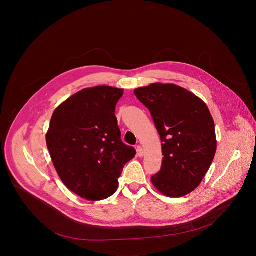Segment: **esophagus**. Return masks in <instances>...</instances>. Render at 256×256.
I'll list each match as a JSON object with an SVG mask.
<instances>
[{
	"label": "esophagus",
	"instance_id": "34e87169",
	"mask_svg": "<svg viewBox=\"0 0 256 256\" xmlns=\"http://www.w3.org/2000/svg\"><path fill=\"white\" fill-rule=\"evenodd\" d=\"M137 153H138V156H140V158H142L143 156H144V149H143V147L142 146H138L137 147Z\"/></svg>",
	"mask_w": 256,
	"mask_h": 256
}]
</instances>
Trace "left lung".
Here are the masks:
<instances>
[{
  "label": "left lung",
  "instance_id": "obj_1",
  "mask_svg": "<svg viewBox=\"0 0 256 256\" xmlns=\"http://www.w3.org/2000/svg\"><path fill=\"white\" fill-rule=\"evenodd\" d=\"M134 92L150 111L162 140V168L151 177L152 184L168 198L190 194L205 177L216 153L209 108L194 94L173 83H152Z\"/></svg>",
  "mask_w": 256,
  "mask_h": 256
}]
</instances>
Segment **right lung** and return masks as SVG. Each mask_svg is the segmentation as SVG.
Listing matches in <instances>:
<instances>
[{"label":"right lung","mask_w":256,"mask_h":256,"mask_svg":"<svg viewBox=\"0 0 256 256\" xmlns=\"http://www.w3.org/2000/svg\"><path fill=\"white\" fill-rule=\"evenodd\" d=\"M122 88L94 86L73 94L54 110L46 134L62 183L88 200L111 196L136 151L122 141L115 107Z\"/></svg>","instance_id":"right-lung-1"}]
</instances>
